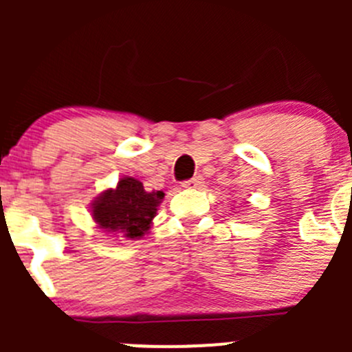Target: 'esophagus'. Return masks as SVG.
Listing matches in <instances>:
<instances>
[{
    "label": "esophagus",
    "instance_id": "obj_1",
    "mask_svg": "<svg viewBox=\"0 0 352 352\" xmlns=\"http://www.w3.org/2000/svg\"><path fill=\"white\" fill-rule=\"evenodd\" d=\"M202 184H204V179H202L201 175H197V177H192L190 180L182 182V187H186V189H197V187H201Z\"/></svg>",
    "mask_w": 352,
    "mask_h": 352
}]
</instances>
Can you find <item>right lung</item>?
<instances>
[{
  "label": "right lung",
  "mask_w": 352,
  "mask_h": 352,
  "mask_svg": "<svg viewBox=\"0 0 352 352\" xmlns=\"http://www.w3.org/2000/svg\"><path fill=\"white\" fill-rule=\"evenodd\" d=\"M165 194L146 192L143 184L133 177L119 180L116 189H109L91 204V216L98 228L124 239H140L150 230Z\"/></svg>",
  "instance_id": "1"
}]
</instances>
